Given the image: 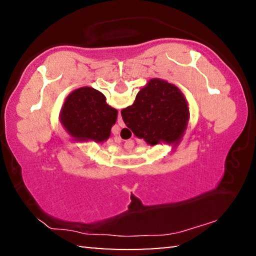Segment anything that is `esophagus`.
<instances>
[{
    "label": "esophagus",
    "instance_id": "obj_1",
    "mask_svg": "<svg viewBox=\"0 0 256 256\" xmlns=\"http://www.w3.org/2000/svg\"><path fill=\"white\" fill-rule=\"evenodd\" d=\"M118 125H120V128H124V126H125V124H124L123 120H122V116H120V112H118Z\"/></svg>",
    "mask_w": 256,
    "mask_h": 256
}]
</instances>
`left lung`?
Returning a JSON list of instances; mask_svg holds the SVG:
<instances>
[{"mask_svg":"<svg viewBox=\"0 0 256 256\" xmlns=\"http://www.w3.org/2000/svg\"><path fill=\"white\" fill-rule=\"evenodd\" d=\"M116 120L118 110L108 105L100 92L92 86L73 90L60 112V124L76 142L107 141Z\"/></svg>","mask_w":256,"mask_h":256,"instance_id":"8db88e82","label":"left lung"}]
</instances>
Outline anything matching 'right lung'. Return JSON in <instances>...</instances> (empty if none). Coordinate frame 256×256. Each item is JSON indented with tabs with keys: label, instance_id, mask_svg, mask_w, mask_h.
Instances as JSON below:
<instances>
[{
	"label": "right lung",
	"instance_id": "add662e5",
	"mask_svg": "<svg viewBox=\"0 0 256 256\" xmlns=\"http://www.w3.org/2000/svg\"><path fill=\"white\" fill-rule=\"evenodd\" d=\"M120 114L134 136L148 144H164L176 148L188 128L190 108L175 84L154 78L138 92L133 105Z\"/></svg>",
	"mask_w": 256,
	"mask_h": 256
}]
</instances>
